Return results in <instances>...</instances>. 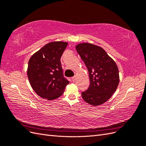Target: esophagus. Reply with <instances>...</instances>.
<instances>
[{"instance_id": "esophagus-1", "label": "esophagus", "mask_w": 146, "mask_h": 146, "mask_svg": "<svg viewBox=\"0 0 146 146\" xmlns=\"http://www.w3.org/2000/svg\"><path fill=\"white\" fill-rule=\"evenodd\" d=\"M72 81H73V82H74L75 80H76V76H74V77H72Z\"/></svg>"}]
</instances>
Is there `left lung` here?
Listing matches in <instances>:
<instances>
[{
    "label": "left lung",
    "mask_w": 146,
    "mask_h": 146,
    "mask_svg": "<svg viewBox=\"0 0 146 146\" xmlns=\"http://www.w3.org/2000/svg\"><path fill=\"white\" fill-rule=\"evenodd\" d=\"M76 50L89 73L90 85L82 92L86 102L98 106L107 102L116 91L119 82L117 66L104 48L91 43H80Z\"/></svg>",
    "instance_id": "8db88e82"
}]
</instances>
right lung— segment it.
I'll return each instance as SVG.
<instances>
[{"instance_id": "right-lung-1", "label": "right lung", "mask_w": 146, "mask_h": 146, "mask_svg": "<svg viewBox=\"0 0 146 146\" xmlns=\"http://www.w3.org/2000/svg\"><path fill=\"white\" fill-rule=\"evenodd\" d=\"M68 45L64 41L48 42L30 57L27 76L31 86L41 98H58L69 82L64 77L60 59Z\"/></svg>"}]
</instances>
